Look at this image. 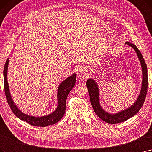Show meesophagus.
I'll use <instances>...</instances> for the list:
<instances>
[{"instance_id":"1","label":"esophagus","mask_w":152,"mask_h":152,"mask_svg":"<svg viewBox=\"0 0 152 152\" xmlns=\"http://www.w3.org/2000/svg\"><path fill=\"white\" fill-rule=\"evenodd\" d=\"M79 72H80V73H81V74L88 75L89 74V68L88 67L82 66L80 68V69H79Z\"/></svg>"}]
</instances>
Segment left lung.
Returning a JSON list of instances; mask_svg holds the SVG:
<instances>
[{
    "instance_id": "8db88e82",
    "label": "left lung",
    "mask_w": 152,
    "mask_h": 152,
    "mask_svg": "<svg viewBox=\"0 0 152 152\" xmlns=\"http://www.w3.org/2000/svg\"><path fill=\"white\" fill-rule=\"evenodd\" d=\"M125 44L132 48L139 60L142 67V81L140 92L135 102L130 106L124 110L117 112L116 113H110L105 110L100 103L99 88L98 84L93 78H89L86 82V86L89 91L90 101L96 115L104 122L109 124H117L124 122L135 115L140 110L145 99L148 88V73L147 67L143 56L138 50L136 45L129 42H125Z\"/></svg>"
}]
</instances>
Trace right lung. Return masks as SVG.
Returning <instances> with one entry per match:
<instances>
[{
    "label": "right lung",
    "instance_id": "obj_1",
    "mask_svg": "<svg viewBox=\"0 0 152 152\" xmlns=\"http://www.w3.org/2000/svg\"><path fill=\"white\" fill-rule=\"evenodd\" d=\"M9 64V58L7 60L4 69V90L8 104L15 115L20 120L37 127H47L50 125L55 124L60 121L65 113L66 100L70 91L73 88L76 83V74H72L69 77L65 79L59 85L57 92L58 105L56 109L53 113L43 116H33L22 113L13 101L7 81Z\"/></svg>",
    "mask_w": 152,
    "mask_h": 152
}]
</instances>
